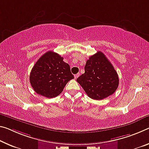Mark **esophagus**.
<instances>
[{
    "instance_id": "obj_1",
    "label": "esophagus",
    "mask_w": 149,
    "mask_h": 149,
    "mask_svg": "<svg viewBox=\"0 0 149 149\" xmlns=\"http://www.w3.org/2000/svg\"><path fill=\"white\" fill-rule=\"evenodd\" d=\"M79 74L78 73V74H75V75H74V77H75V79H77V77H78L79 76Z\"/></svg>"
}]
</instances>
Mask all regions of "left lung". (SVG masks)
I'll use <instances>...</instances> for the list:
<instances>
[{
	"label": "left lung",
	"mask_w": 149,
	"mask_h": 149,
	"mask_svg": "<svg viewBox=\"0 0 149 149\" xmlns=\"http://www.w3.org/2000/svg\"><path fill=\"white\" fill-rule=\"evenodd\" d=\"M85 73L77 79L89 97L101 100L112 95L119 86V77L108 59L101 52L89 57Z\"/></svg>",
	"instance_id": "1"
}]
</instances>
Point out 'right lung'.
<instances>
[{"mask_svg":"<svg viewBox=\"0 0 149 149\" xmlns=\"http://www.w3.org/2000/svg\"><path fill=\"white\" fill-rule=\"evenodd\" d=\"M52 51L47 52L33 66L30 82L35 92L47 98H53L62 93L65 85L74 76L70 65Z\"/></svg>","mask_w":149,"mask_h":149,"instance_id":"obj_1","label":"right lung"}]
</instances>
